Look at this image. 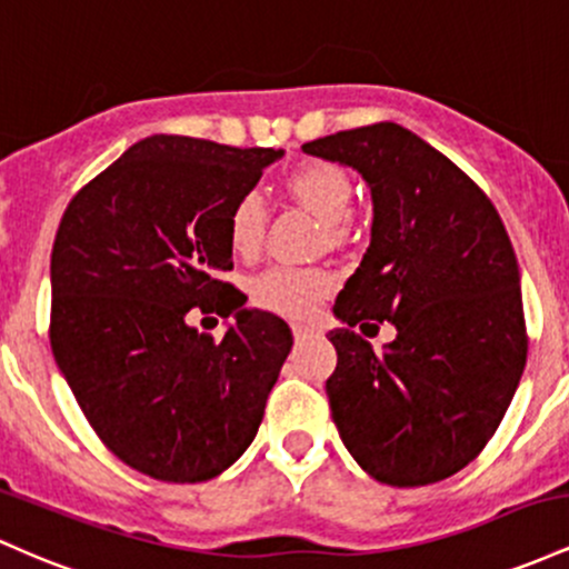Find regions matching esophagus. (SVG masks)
Returning <instances> with one entry per match:
<instances>
[{
	"instance_id": "obj_1",
	"label": "esophagus",
	"mask_w": 569,
	"mask_h": 569,
	"mask_svg": "<svg viewBox=\"0 0 569 569\" xmlns=\"http://www.w3.org/2000/svg\"><path fill=\"white\" fill-rule=\"evenodd\" d=\"M315 333H317L315 325H309V322H292V336H296L298 341H303V338H311Z\"/></svg>"
}]
</instances>
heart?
<instances>
[{
  "label": "heart",
  "instance_id": "obj_1",
  "mask_svg": "<svg viewBox=\"0 0 569 569\" xmlns=\"http://www.w3.org/2000/svg\"><path fill=\"white\" fill-rule=\"evenodd\" d=\"M287 190L311 212L322 217L330 226V233H341V226L349 220L355 201V182L343 166L333 161L301 163L287 174ZM266 203L258 193H244L233 201L228 212V247L236 258H254L260 252L266 236ZM336 279L322 268L271 266L250 282V298L260 309L273 315L298 317L306 315L333 290Z\"/></svg>",
  "mask_w": 569,
  "mask_h": 569
}]
</instances>
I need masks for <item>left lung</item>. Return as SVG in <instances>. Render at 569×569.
<instances>
[{
	"label": "left lung",
	"mask_w": 569,
	"mask_h": 569,
	"mask_svg": "<svg viewBox=\"0 0 569 569\" xmlns=\"http://www.w3.org/2000/svg\"><path fill=\"white\" fill-rule=\"evenodd\" d=\"M368 182L373 228L338 292V362L325 381L343 446L389 487H425L481 455L527 362L519 263L495 203L443 152L398 123L306 142ZM392 321L381 353L351 328Z\"/></svg>",
	"instance_id": "obj_1"
}]
</instances>
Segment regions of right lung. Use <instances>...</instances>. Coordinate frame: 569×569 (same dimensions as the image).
Instances as JSON below:
<instances>
[{"mask_svg":"<svg viewBox=\"0 0 569 569\" xmlns=\"http://www.w3.org/2000/svg\"><path fill=\"white\" fill-rule=\"evenodd\" d=\"M273 147L156 133L69 201L50 254V347L101 443L169 483L220 476L247 451L292 347L284 319L244 309L228 212ZM237 315L222 342L187 325Z\"/></svg>","mask_w":569,"mask_h":569,"instance_id":"add662e5","label":"right lung"}]
</instances>
